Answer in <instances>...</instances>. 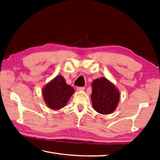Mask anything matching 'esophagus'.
<instances>
[{"label": "esophagus", "mask_w": 160, "mask_h": 160, "mask_svg": "<svg viewBox=\"0 0 160 160\" xmlns=\"http://www.w3.org/2000/svg\"><path fill=\"white\" fill-rule=\"evenodd\" d=\"M76 89L78 91H83L84 90V87H78L76 88Z\"/></svg>", "instance_id": "34e87169"}]
</instances>
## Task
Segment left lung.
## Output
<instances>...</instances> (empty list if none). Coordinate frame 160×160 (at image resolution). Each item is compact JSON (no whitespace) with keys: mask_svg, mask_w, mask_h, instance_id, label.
<instances>
[{"mask_svg":"<svg viewBox=\"0 0 160 160\" xmlns=\"http://www.w3.org/2000/svg\"><path fill=\"white\" fill-rule=\"evenodd\" d=\"M91 85V98L94 110L103 115L114 112L120 98V91L116 87L105 77L94 80Z\"/></svg>","mask_w":160,"mask_h":160,"instance_id":"8db88e82","label":"left lung"}]
</instances>
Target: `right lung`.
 I'll use <instances>...</instances> for the list:
<instances>
[{
  "mask_svg": "<svg viewBox=\"0 0 160 160\" xmlns=\"http://www.w3.org/2000/svg\"><path fill=\"white\" fill-rule=\"evenodd\" d=\"M73 88L68 85L62 76H57L42 88V94L46 105L51 109L59 110L65 107L71 96Z\"/></svg>",
  "mask_w": 160,
  "mask_h": 160,
  "instance_id": "1",
  "label": "right lung"
}]
</instances>
